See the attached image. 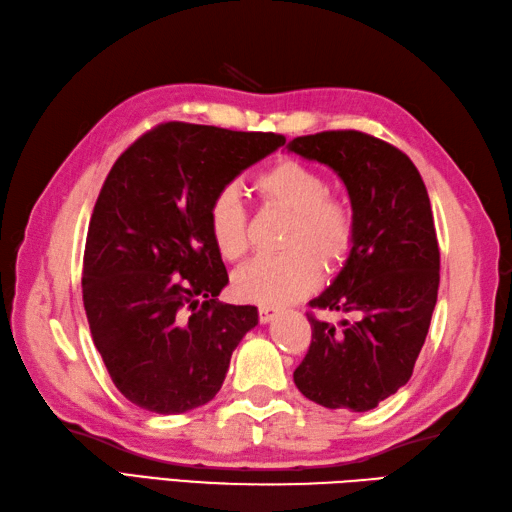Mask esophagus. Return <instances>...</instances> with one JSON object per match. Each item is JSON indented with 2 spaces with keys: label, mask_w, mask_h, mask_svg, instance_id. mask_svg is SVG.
Instances as JSON below:
<instances>
[{
  "label": "esophagus",
  "mask_w": 512,
  "mask_h": 512,
  "mask_svg": "<svg viewBox=\"0 0 512 512\" xmlns=\"http://www.w3.org/2000/svg\"><path fill=\"white\" fill-rule=\"evenodd\" d=\"M277 307H272V305H259V320L261 323H270L272 318L277 316Z\"/></svg>",
  "instance_id": "obj_1"
}]
</instances>
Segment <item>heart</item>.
I'll return each mask as SVG.
<instances>
[{
  "label": "heart",
  "mask_w": 512,
  "mask_h": 512,
  "mask_svg": "<svg viewBox=\"0 0 512 512\" xmlns=\"http://www.w3.org/2000/svg\"><path fill=\"white\" fill-rule=\"evenodd\" d=\"M257 196L292 211L285 231L290 251L264 255L237 270L233 288L240 299L259 305H283L316 288L320 266L312 250L329 266L349 257L355 244V211L349 200L329 196L327 181L318 170L296 159H281L253 178ZM211 244L227 261L242 259L246 240V207L240 189L224 185L207 207Z\"/></svg>",
  "instance_id": "1"
}]
</instances>
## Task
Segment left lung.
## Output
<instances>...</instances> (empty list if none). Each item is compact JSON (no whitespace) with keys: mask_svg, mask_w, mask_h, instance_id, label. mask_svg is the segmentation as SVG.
Returning <instances> with one entry per match:
<instances>
[{"mask_svg":"<svg viewBox=\"0 0 512 512\" xmlns=\"http://www.w3.org/2000/svg\"><path fill=\"white\" fill-rule=\"evenodd\" d=\"M288 150L342 178L358 224L338 277L310 301L355 320L307 314L312 344L294 384L318 406L373 410L408 384L430 329L441 281L430 196L408 154L360 130L296 137Z\"/></svg>","mask_w":512,"mask_h":512,"instance_id":"obj_1","label":"left lung"}]
</instances>
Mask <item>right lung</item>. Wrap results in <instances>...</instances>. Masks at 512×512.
Here are the masks:
<instances>
[{"mask_svg":"<svg viewBox=\"0 0 512 512\" xmlns=\"http://www.w3.org/2000/svg\"><path fill=\"white\" fill-rule=\"evenodd\" d=\"M285 144L275 133L168 122L122 152L100 189L82 261V303L115 388L135 406H205L255 305L220 303L229 283L207 231L220 187Z\"/></svg>","mask_w":512,"mask_h":512,"instance_id":"1","label":"right lung"}]
</instances>
